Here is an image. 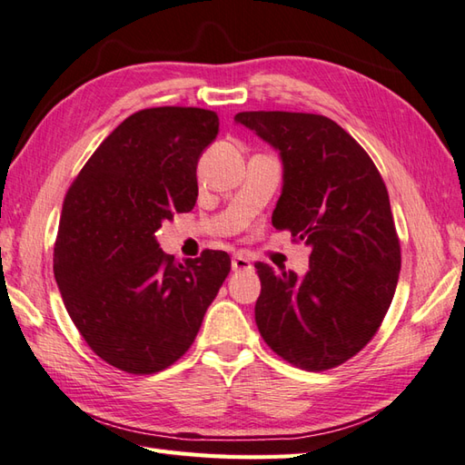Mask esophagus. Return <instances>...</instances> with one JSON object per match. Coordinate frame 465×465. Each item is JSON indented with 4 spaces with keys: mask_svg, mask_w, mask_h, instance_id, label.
I'll use <instances>...</instances> for the list:
<instances>
[{
    "mask_svg": "<svg viewBox=\"0 0 465 465\" xmlns=\"http://www.w3.org/2000/svg\"><path fill=\"white\" fill-rule=\"evenodd\" d=\"M231 266H232L234 272H242V271H251L252 262L246 259V256H242V254H234Z\"/></svg>",
    "mask_w": 465,
    "mask_h": 465,
    "instance_id": "obj_1",
    "label": "esophagus"
}]
</instances>
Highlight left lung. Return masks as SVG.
I'll use <instances>...</instances> for the list:
<instances>
[{
  "label": "left lung",
  "instance_id": "left-lung-1",
  "mask_svg": "<svg viewBox=\"0 0 465 465\" xmlns=\"http://www.w3.org/2000/svg\"><path fill=\"white\" fill-rule=\"evenodd\" d=\"M234 121L281 151L272 224L312 249L304 276L254 264L256 326L286 362L324 372L374 338L394 298L401 254L388 189L370 154L324 115L244 111Z\"/></svg>",
  "mask_w": 465,
  "mask_h": 465
}]
</instances>
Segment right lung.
<instances>
[{
    "label": "right lung",
    "instance_id": "obj_1",
    "mask_svg": "<svg viewBox=\"0 0 465 465\" xmlns=\"http://www.w3.org/2000/svg\"><path fill=\"white\" fill-rule=\"evenodd\" d=\"M219 133L214 111L133 113L91 154L61 211L54 272L89 348L129 374H154L187 352L231 256L174 262L154 232L197 203V163Z\"/></svg>",
    "mask_w": 465,
    "mask_h": 465
}]
</instances>
